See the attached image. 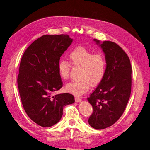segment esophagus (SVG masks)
Returning a JSON list of instances; mask_svg holds the SVG:
<instances>
[{"mask_svg":"<svg viewBox=\"0 0 150 150\" xmlns=\"http://www.w3.org/2000/svg\"><path fill=\"white\" fill-rule=\"evenodd\" d=\"M75 101L76 102H81V99L79 97H75Z\"/></svg>","mask_w":150,"mask_h":150,"instance_id":"34e87169","label":"esophagus"}]
</instances>
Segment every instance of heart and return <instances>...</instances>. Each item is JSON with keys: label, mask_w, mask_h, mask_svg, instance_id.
<instances>
[{"label": "heart", "mask_w": 150, "mask_h": 150, "mask_svg": "<svg viewBox=\"0 0 150 150\" xmlns=\"http://www.w3.org/2000/svg\"><path fill=\"white\" fill-rule=\"evenodd\" d=\"M71 64L80 67L78 81H72L66 86V90L76 96L88 91L91 86H96L101 83L106 73V62L102 53L93 52L85 47L78 46L68 55ZM70 64L65 61L59 63L58 71L61 78L67 80L69 78Z\"/></svg>", "instance_id": "obj_1"}]
</instances>
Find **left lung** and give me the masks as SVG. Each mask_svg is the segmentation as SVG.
Listing matches in <instances>:
<instances>
[{
  "label": "left lung",
  "instance_id": "left-lung-1",
  "mask_svg": "<svg viewBox=\"0 0 150 150\" xmlns=\"http://www.w3.org/2000/svg\"><path fill=\"white\" fill-rule=\"evenodd\" d=\"M105 54L106 73L88 100L93 109L89 125L96 129L110 127L120 119L129 101L132 67L128 56L117 44L94 39Z\"/></svg>",
  "mask_w": 150,
  "mask_h": 150
}]
</instances>
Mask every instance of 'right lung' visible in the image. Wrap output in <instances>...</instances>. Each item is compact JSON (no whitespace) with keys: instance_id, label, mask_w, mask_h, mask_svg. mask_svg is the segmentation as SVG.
Here are the masks:
<instances>
[{"instance_id":"obj_1","label":"right lung","mask_w":150,"mask_h":150,"mask_svg":"<svg viewBox=\"0 0 150 150\" xmlns=\"http://www.w3.org/2000/svg\"><path fill=\"white\" fill-rule=\"evenodd\" d=\"M72 42L67 34L44 35L32 43L22 57L17 84L22 106L28 116L40 126L57 123L64 106L75 101L69 93L52 95L62 87L58 65Z\"/></svg>"}]
</instances>
